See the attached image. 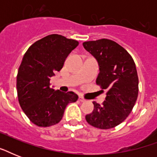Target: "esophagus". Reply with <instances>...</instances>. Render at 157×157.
<instances>
[{
  "label": "esophagus",
  "instance_id": "34e87169",
  "mask_svg": "<svg viewBox=\"0 0 157 157\" xmlns=\"http://www.w3.org/2000/svg\"><path fill=\"white\" fill-rule=\"evenodd\" d=\"M79 100L81 101V102H86V99H85V98H83V97H81V96H80V97H79Z\"/></svg>",
  "mask_w": 157,
  "mask_h": 157
}]
</instances>
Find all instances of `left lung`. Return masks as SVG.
<instances>
[{
  "instance_id": "left-lung-1",
  "label": "left lung",
  "mask_w": 157,
  "mask_h": 157,
  "mask_svg": "<svg viewBox=\"0 0 157 157\" xmlns=\"http://www.w3.org/2000/svg\"><path fill=\"white\" fill-rule=\"evenodd\" d=\"M99 66L96 83L107 90L102 105L93 102L94 111L86 116V121L101 129L114 128L126 119L136 103L139 77L131 55L119 44L108 39L83 43Z\"/></svg>"
}]
</instances>
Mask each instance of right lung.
<instances>
[{
	"mask_svg": "<svg viewBox=\"0 0 157 157\" xmlns=\"http://www.w3.org/2000/svg\"><path fill=\"white\" fill-rule=\"evenodd\" d=\"M78 45L77 40L52 34L36 41L24 54L17 75L18 103L36 125L58 124L67 105L78 99L72 91L64 93L50 87V78L63 68L67 57Z\"/></svg>",
	"mask_w": 157,
	"mask_h": 157,
	"instance_id": "1",
	"label": "right lung"
}]
</instances>
